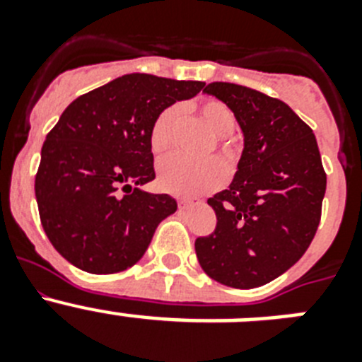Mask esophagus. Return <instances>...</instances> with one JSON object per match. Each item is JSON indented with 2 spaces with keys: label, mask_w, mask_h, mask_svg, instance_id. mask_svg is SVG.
Listing matches in <instances>:
<instances>
[{
  "label": "esophagus",
  "mask_w": 362,
  "mask_h": 362,
  "mask_svg": "<svg viewBox=\"0 0 362 362\" xmlns=\"http://www.w3.org/2000/svg\"><path fill=\"white\" fill-rule=\"evenodd\" d=\"M192 204H194V199H179V201H177L179 210H187V209H190Z\"/></svg>",
  "instance_id": "esophagus-1"
}]
</instances>
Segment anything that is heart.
I'll use <instances>...</instances> for the list:
<instances>
[{
    "label": "heart",
    "instance_id": "b5f03b06",
    "mask_svg": "<svg viewBox=\"0 0 362 362\" xmlns=\"http://www.w3.org/2000/svg\"><path fill=\"white\" fill-rule=\"evenodd\" d=\"M197 117L201 123L210 130L217 139L219 153L226 163L227 170L232 172L235 166V150L226 141V136L235 129V116L230 110L228 105L217 99H204L196 105ZM181 110L172 105L166 107L153 119L150 129V146L156 153H163L170 150L175 141V129H177ZM217 159H204V161H188L179 156H170L159 161L158 165V185L163 192H168L172 196L194 197L212 192L225 183L226 171Z\"/></svg>",
    "mask_w": 362,
    "mask_h": 362
}]
</instances>
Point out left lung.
I'll use <instances>...</instances> for the list:
<instances>
[{"mask_svg": "<svg viewBox=\"0 0 362 362\" xmlns=\"http://www.w3.org/2000/svg\"><path fill=\"white\" fill-rule=\"evenodd\" d=\"M203 92L228 105L245 148L230 187L209 199L217 225L196 239L197 259L217 283L263 286L293 267L317 232L326 190L317 141L281 99L221 81Z\"/></svg>", "mask_w": 362, "mask_h": 362, "instance_id": "1", "label": "left lung"}]
</instances>
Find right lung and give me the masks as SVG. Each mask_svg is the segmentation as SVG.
Listing matches in <instances>:
<instances>
[{"mask_svg":"<svg viewBox=\"0 0 362 362\" xmlns=\"http://www.w3.org/2000/svg\"><path fill=\"white\" fill-rule=\"evenodd\" d=\"M203 86L127 74L65 108L41 148L36 201L47 238L69 263L116 274L143 257L177 210L168 194L141 190L156 177L150 129L159 112Z\"/></svg>","mask_w":362,"mask_h":362,"instance_id":"obj_1","label":"right lung"}]
</instances>
